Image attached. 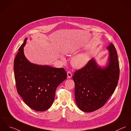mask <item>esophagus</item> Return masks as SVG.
Returning a JSON list of instances; mask_svg holds the SVG:
<instances>
[{"instance_id": "obj_1", "label": "esophagus", "mask_w": 131, "mask_h": 131, "mask_svg": "<svg viewBox=\"0 0 131 131\" xmlns=\"http://www.w3.org/2000/svg\"><path fill=\"white\" fill-rule=\"evenodd\" d=\"M67 78L68 79H70L72 76V73L70 71H68L67 73Z\"/></svg>"}]
</instances>
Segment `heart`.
I'll list each match as a JSON object with an SVG mask.
<instances>
[{
  "label": "heart",
  "instance_id": "b5f03b06",
  "mask_svg": "<svg viewBox=\"0 0 131 131\" xmlns=\"http://www.w3.org/2000/svg\"><path fill=\"white\" fill-rule=\"evenodd\" d=\"M90 59V55L88 53H82L74 57L71 60L72 66L76 68H81L85 66Z\"/></svg>",
  "mask_w": 131,
  "mask_h": 131
}]
</instances>
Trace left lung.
Listing matches in <instances>:
<instances>
[{"instance_id": "8db88e82", "label": "left lung", "mask_w": 131, "mask_h": 131, "mask_svg": "<svg viewBox=\"0 0 131 131\" xmlns=\"http://www.w3.org/2000/svg\"><path fill=\"white\" fill-rule=\"evenodd\" d=\"M107 49L109 58L106 66L98 65L93 58L72 77L76 104L83 111L91 112L102 107L117 85L119 66L117 51L112 43Z\"/></svg>"}]
</instances>
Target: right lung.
Segmentation results:
<instances>
[{"label": "right lung", "instance_id": "1", "mask_svg": "<svg viewBox=\"0 0 131 131\" xmlns=\"http://www.w3.org/2000/svg\"><path fill=\"white\" fill-rule=\"evenodd\" d=\"M27 40L19 48L14 62V75L18 93L24 102L37 111H44L52 105L58 86L67 78L63 68L30 63L24 54Z\"/></svg>", "mask_w": 131, "mask_h": 131}]
</instances>
